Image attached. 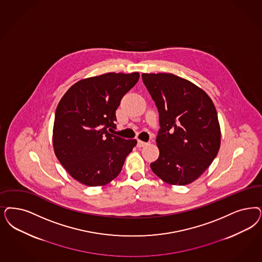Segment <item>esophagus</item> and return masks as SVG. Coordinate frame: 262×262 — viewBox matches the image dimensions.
Instances as JSON below:
<instances>
[{"label": "esophagus", "mask_w": 262, "mask_h": 262, "mask_svg": "<svg viewBox=\"0 0 262 262\" xmlns=\"http://www.w3.org/2000/svg\"><path fill=\"white\" fill-rule=\"evenodd\" d=\"M147 145V143L146 142H144V141H141V140H138L137 141V147H144V146H146Z\"/></svg>", "instance_id": "1"}]
</instances>
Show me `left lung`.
I'll return each mask as SVG.
<instances>
[{
	"instance_id": "obj_1",
	"label": "left lung",
	"mask_w": 262,
	"mask_h": 262,
	"mask_svg": "<svg viewBox=\"0 0 262 262\" xmlns=\"http://www.w3.org/2000/svg\"><path fill=\"white\" fill-rule=\"evenodd\" d=\"M142 80L159 111L156 141L160 157L151 169L168 184L188 185L219 152L221 129L215 105L204 91L171 73H143Z\"/></svg>"
}]
</instances>
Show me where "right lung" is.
I'll list each match as a JSON object with an SVG mask.
<instances>
[{
	"instance_id": "1",
	"label": "right lung",
	"mask_w": 262,
	"mask_h": 262,
	"mask_svg": "<svg viewBox=\"0 0 262 262\" xmlns=\"http://www.w3.org/2000/svg\"><path fill=\"white\" fill-rule=\"evenodd\" d=\"M139 73L108 72L75 83L55 113L53 146L59 162L75 180L97 187L108 184L122 170L137 141L114 136L121 99Z\"/></svg>"
}]
</instances>
